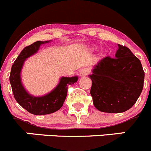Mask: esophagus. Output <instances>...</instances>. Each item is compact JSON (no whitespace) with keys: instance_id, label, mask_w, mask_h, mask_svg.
<instances>
[{"instance_id":"34e87169","label":"esophagus","mask_w":151,"mask_h":151,"mask_svg":"<svg viewBox=\"0 0 151 151\" xmlns=\"http://www.w3.org/2000/svg\"><path fill=\"white\" fill-rule=\"evenodd\" d=\"M90 69L88 68V67H86V68L83 69L82 70L80 73V75L81 76H87V75L90 74Z\"/></svg>"}]
</instances>
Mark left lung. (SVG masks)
Segmentation results:
<instances>
[{"label":"left lung","mask_w":151,"mask_h":151,"mask_svg":"<svg viewBox=\"0 0 151 151\" xmlns=\"http://www.w3.org/2000/svg\"><path fill=\"white\" fill-rule=\"evenodd\" d=\"M116 58H103L90 76L93 104L101 112L122 113L131 108L144 86L141 61L125 46L119 44Z\"/></svg>","instance_id":"obj_1"}]
</instances>
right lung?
Wrapping results in <instances>:
<instances>
[{
    "mask_svg": "<svg viewBox=\"0 0 151 151\" xmlns=\"http://www.w3.org/2000/svg\"><path fill=\"white\" fill-rule=\"evenodd\" d=\"M48 41H36L26 47L12 64L9 81L17 102L29 113L34 115H46L54 113L62 107L66 99L68 86L78 80V77H63L56 88L42 97H33L26 92L21 84L20 73L26 58L38 51L41 44Z\"/></svg>",
    "mask_w": 151,
    "mask_h": 151,
    "instance_id": "1",
    "label": "right lung"
}]
</instances>
